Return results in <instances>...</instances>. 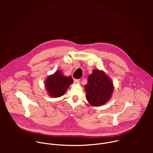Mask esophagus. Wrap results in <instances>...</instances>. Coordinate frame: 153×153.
I'll return each mask as SVG.
<instances>
[{"label": "esophagus", "mask_w": 153, "mask_h": 153, "mask_svg": "<svg viewBox=\"0 0 153 153\" xmlns=\"http://www.w3.org/2000/svg\"><path fill=\"white\" fill-rule=\"evenodd\" d=\"M74 82L76 84H79L80 83V80L79 79H74Z\"/></svg>", "instance_id": "obj_1"}]
</instances>
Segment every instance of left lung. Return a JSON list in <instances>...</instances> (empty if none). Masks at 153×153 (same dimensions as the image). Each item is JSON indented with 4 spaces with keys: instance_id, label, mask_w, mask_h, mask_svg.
<instances>
[{
    "instance_id": "1",
    "label": "left lung",
    "mask_w": 153,
    "mask_h": 153,
    "mask_svg": "<svg viewBox=\"0 0 153 153\" xmlns=\"http://www.w3.org/2000/svg\"><path fill=\"white\" fill-rule=\"evenodd\" d=\"M111 78L103 71L93 70L85 85L86 100L93 106H99L110 100L114 91Z\"/></svg>"
}]
</instances>
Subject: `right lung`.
<instances>
[{
  "instance_id": "1",
  "label": "right lung",
  "mask_w": 153,
  "mask_h": 153,
  "mask_svg": "<svg viewBox=\"0 0 153 153\" xmlns=\"http://www.w3.org/2000/svg\"><path fill=\"white\" fill-rule=\"evenodd\" d=\"M73 83L71 76H65L60 70H57L46 79L45 86L48 95L54 98L63 96Z\"/></svg>"
}]
</instances>
